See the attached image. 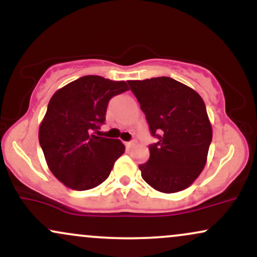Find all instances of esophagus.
I'll return each instance as SVG.
<instances>
[{
    "label": "esophagus",
    "instance_id": "obj_1",
    "mask_svg": "<svg viewBox=\"0 0 257 257\" xmlns=\"http://www.w3.org/2000/svg\"><path fill=\"white\" fill-rule=\"evenodd\" d=\"M135 145V141L133 140V141H128V143H125V147L126 149H131L132 146H134Z\"/></svg>",
    "mask_w": 257,
    "mask_h": 257
}]
</instances>
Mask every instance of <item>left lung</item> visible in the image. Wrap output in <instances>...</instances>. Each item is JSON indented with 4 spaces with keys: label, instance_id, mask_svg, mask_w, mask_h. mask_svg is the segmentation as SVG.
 Here are the masks:
<instances>
[{
    "label": "left lung",
    "instance_id": "1",
    "mask_svg": "<svg viewBox=\"0 0 257 257\" xmlns=\"http://www.w3.org/2000/svg\"><path fill=\"white\" fill-rule=\"evenodd\" d=\"M146 116L156 144L140 164L141 176L163 193L192 185L206 163L213 129L205 104L197 91L170 77L128 81Z\"/></svg>",
    "mask_w": 257,
    "mask_h": 257
}]
</instances>
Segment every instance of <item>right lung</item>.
Listing matches in <instances>:
<instances>
[{
  "label": "right lung",
  "instance_id": "1",
  "mask_svg": "<svg viewBox=\"0 0 257 257\" xmlns=\"http://www.w3.org/2000/svg\"><path fill=\"white\" fill-rule=\"evenodd\" d=\"M128 89L124 81L89 75L49 100L38 139L48 168L66 187L85 191L102 184L124 153L119 140L99 137V129L110 99Z\"/></svg>",
  "mask_w": 257,
  "mask_h": 257
}]
</instances>
